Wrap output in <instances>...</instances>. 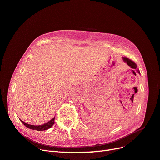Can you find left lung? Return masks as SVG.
<instances>
[{"instance_id": "1", "label": "left lung", "mask_w": 160, "mask_h": 160, "mask_svg": "<svg viewBox=\"0 0 160 160\" xmlns=\"http://www.w3.org/2000/svg\"><path fill=\"white\" fill-rule=\"evenodd\" d=\"M122 59H123V61H124V62H126L129 67H131L132 68H133V69H136L137 71L140 74V71H139V69H137V64H136L135 62H134L133 61H132L131 60L128 59V58H127V57H122Z\"/></svg>"}]
</instances>
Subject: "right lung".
Masks as SVG:
<instances>
[{"instance_id": "right-lung-1", "label": "right lung", "mask_w": 160, "mask_h": 160, "mask_svg": "<svg viewBox=\"0 0 160 160\" xmlns=\"http://www.w3.org/2000/svg\"><path fill=\"white\" fill-rule=\"evenodd\" d=\"M54 118H55V117H54L53 118H52L50 120H49L48 122L41 124V125H32V124H27V123H25V122H23V120H21V119H20V121L22 122L25 127L30 128V129H32V130L45 131V130H47V129H48V128H51L53 126V124H54Z\"/></svg>"}]
</instances>
